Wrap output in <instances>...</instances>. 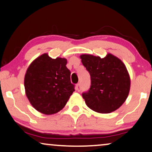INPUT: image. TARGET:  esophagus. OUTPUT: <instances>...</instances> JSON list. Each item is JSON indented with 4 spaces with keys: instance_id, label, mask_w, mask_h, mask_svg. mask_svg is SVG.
<instances>
[{
    "instance_id": "obj_1",
    "label": "esophagus",
    "mask_w": 152,
    "mask_h": 152,
    "mask_svg": "<svg viewBox=\"0 0 152 152\" xmlns=\"http://www.w3.org/2000/svg\"><path fill=\"white\" fill-rule=\"evenodd\" d=\"M76 90L78 91V92H80V89H81V87H80V83H78L77 85H76Z\"/></svg>"
}]
</instances>
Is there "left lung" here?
<instances>
[{"label":"left lung","instance_id":"8db88e82","mask_svg":"<svg viewBox=\"0 0 152 152\" xmlns=\"http://www.w3.org/2000/svg\"><path fill=\"white\" fill-rule=\"evenodd\" d=\"M91 76V87L83 93L88 108L99 113H110L124 104L129 96L131 78L122 60L111 53L102 58L90 54L80 56Z\"/></svg>","mask_w":152,"mask_h":152}]
</instances>
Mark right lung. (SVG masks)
<instances>
[{
  "mask_svg": "<svg viewBox=\"0 0 152 152\" xmlns=\"http://www.w3.org/2000/svg\"><path fill=\"white\" fill-rule=\"evenodd\" d=\"M66 58L53 59L44 53L31 62L26 71L24 87L32 107L44 115L62 110L74 91Z\"/></svg>",
  "mask_w": 152,
  "mask_h": 152,
  "instance_id": "right-lung-1",
  "label": "right lung"
}]
</instances>
